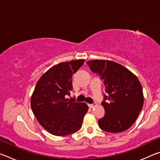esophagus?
<instances>
[{"label":"esophagus","instance_id":"obj_1","mask_svg":"<svg viewBox=\"0 0 160 160\" xmlns=\"http://www.w3.org/2000/svg\"><path fill=\"white\" fill-rule=\"evenodd\" d=\"M88 106L90 107V108H93L94 107L97 106V103H93V104H88Z\"/></svg>","mask_w":160,"mask_h":160}]
</instances>
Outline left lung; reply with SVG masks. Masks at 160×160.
Listing matches in <instances>:
<instances>
[{
    "instance_id": "1",
    "label": "left lung",
    "mask_w": 160,
    "mask_h": 160,
    "mask_svg": "<svg viewBox=\"0 0 160 160\" xmlns=\"http://www.w3.org/2000/svg\"><path fill=\"white\" fill-rule=\"evenodd\" d=\"M87 64L101 78L107 92L102 102L105 114L98 121L99 128L109 132L126 131L134 123L143 106L139 80L126 68L112 61L92 60Z\"/></svg>"
}]
</instances>
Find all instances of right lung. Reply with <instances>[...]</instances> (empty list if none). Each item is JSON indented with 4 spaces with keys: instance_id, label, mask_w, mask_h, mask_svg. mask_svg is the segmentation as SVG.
<instances>
[{
    "instance_id": "1",
    "label": "right lung",
    "mask_w": 160,
    "mask_h": 160,
    "mask_svg": "<svg viewBox=\"0 0 160 160\" xmlns=\"http://www.w3.org/2000/svg\"><path fill=\"white\" fill-rule=\"evenodd\" d=\"M84 62V59L74 60L51 67L35 87L31 97L32 110L40 125L52 135H70L82 126L88 106L65 96L72 90V75Z\"/></svg>"
}]
</instances>
